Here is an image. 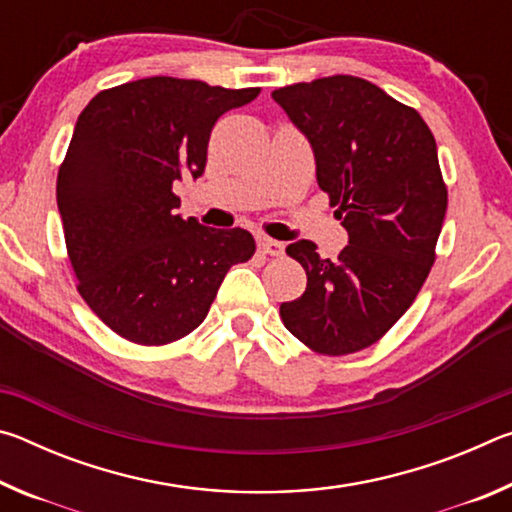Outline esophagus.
I'll return each mask as SVG.
<instances>
[{
  "label": "esophagus",
  "instance_id": "esophagus-1",
  "mask_svg": "<svg viewBox=\"0 0 512 512\" xmlns=\"http://www.w3.org/2000/svg\"><path fill=\"white\" fill-rule=\"evenodd\" d=\"M257 244H259V250H264V253L273 255V257H280L284 253V244H282V241H277V239L259 237Z\"/></svg>",
  "mask_w": 512,
  "mask_h": 512
}]
</instances>
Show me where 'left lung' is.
Listing matches in <instances>:
<instances>
[{"mask_svg":"<svg viewBox=\"0 0 512 512\" xmlns=\"http://www.w3.org/2000/svg\"><path fill=\"white\" fill-rule=\"evenodd\" d=\"M271 97L307 137L318 187L348 230L336 259L307 239L287 246L307 271V289L282 302V323L320 354L363 350L400 320L431 271L447 212L436 140L418 112L357 76Z\"/></svg>","mask_w":512,"mask_h":512,"instance_id":"obj_1","label":"left lung"}]
</instances>
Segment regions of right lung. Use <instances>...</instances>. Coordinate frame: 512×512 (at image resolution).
I'll return each instance as SVG.
<instances>
[{"label": "right lung", "instance_id": "add662e5", "mask_svg": "<svg viewBox=\"0 0 512 512\" xmlns=\"http://www.w3.org/2000/svg\"><path fill=\"white\" fill-rule=\"evenodd\" d=\"M257 94L153 76L99 92L76 119L58 212L79 293L124 339H183L205 320L230 266L253 257L248 230L183 219L171 189L203 176L216 119Z\"/></svg>", "mask_w": 512, "mask_h": 512}]
</instances>
